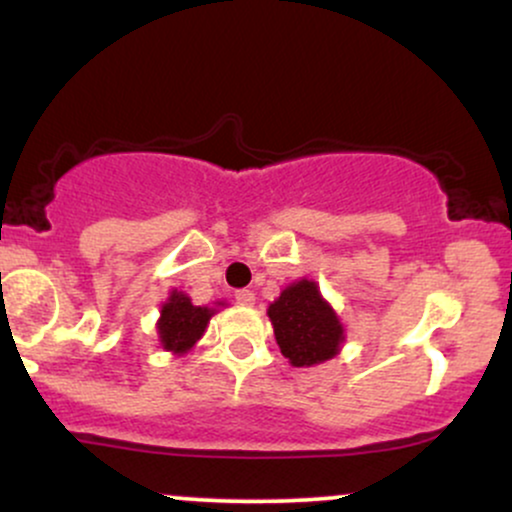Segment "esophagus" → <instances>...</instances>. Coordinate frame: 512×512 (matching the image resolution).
Masks as SVG:
<instances>
[{
    "label": "esophagus",
    "mask_w": 512,
    "mask_h": 512,
    "mask_svg": "<svg viewBox=\"0 0 512 512\" xmlns=\"http://www.w3.org/2000/svg\"><path fill=\"white\" fill-rule=\"evenodd\" d=\"M236 301L238 305H245V308H250V305H255V293L243 289V291H236Z\"/></svg>",
    "instance_id": "34e87169"
}]
</instances>
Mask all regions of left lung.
<instances>
[{"mask_svg": "<svg viewBox=\"0 0 512 512\" xmlns=\"http://www.w3.org/2000/svg\"><path fill=\"white\" fill-rule=\"evenodd\" d=\"M276 344L291 366L310 368L342 351L344 325L313 279H298L267 308Z\"/></svg>", "mask_w": 512, "mask_h": 512, "instance_id": "obj_1", "label": "left lung"}]
</instances>
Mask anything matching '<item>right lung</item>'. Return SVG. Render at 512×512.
I'll list each match as a JSON object with an SVG mask.
<instances>
[{"instance_id": "obj_1", "label": "right lung", "mask_w": 512, "mask_h": 512, "mask_svg": "<svg viewBox=\"0 0 512 512\" xmlns=\"http://www.w3.org/2000/svg\"><path fill=\"white\" fill-rule=\"evenodd\" d=\"M223 301H216L214 308L209 305H195L192 298L182 291H170L168 301L161 305V317L156 322L158 342H161L163 351H170L175 356H185L192 351L199 339L207 332L211 315L219 313L223 308Z\"/></svg>"}]
</instances>
